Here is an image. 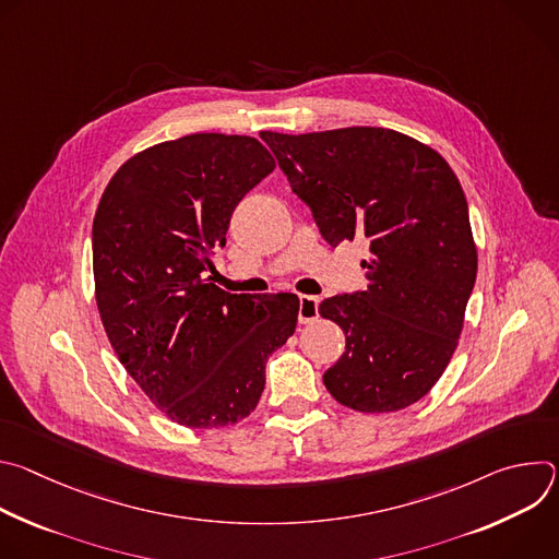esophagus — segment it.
Segmentation results:
<instances>
[{
    "label": "esophagus",
    "mask_w": 559,
    "mask_h": 559,
    "mask_svg": "<svg viewBox=\"0 0 559 559\" xmlns=\"http://www.w3.org/2000/svg\"><path fill=\"white\" fill-rule=\"evenodd\" d=\"M318 300L316 296H307V294H300L298 296V323L307 325V323H313L318 318Z\"/></svg>",
    "instance_id": "34e87169"
}]
</instances>
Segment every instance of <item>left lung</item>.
Wrapping results in <instances>:
<instances>
[{
    "label": "left lung",
    "instance_id": "left-lung-1",
    "mask_svg": "<svg viewBox=\"0 0 559 559\" xmlns=\"http://www.w3.org/2000/svg\"><path fill=\"white\" fill-rule=\"evenodd\" d=\"M330 246L367 238V289L318 307L345 332L328 391L362 414L401 412L438 382L464 328L477 250L444 158L386 128L261 132Z\"/></svg>",
    "mask_w": 559,
    "mask_h": 559
}]
</instances>
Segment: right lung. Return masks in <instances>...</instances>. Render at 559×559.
I'll list each match as a JSON object with an SVG mask.
<instances>
[{
    "label": "right lung",
    "instance_id": "right-lung-1",
    "mask_svg": "<svg viewBox=\"0 0 559 559\" xmlns=\"http://www.w3.org/2000/svg\"><path fill=\"white\" fill-rule=\"evenodd\" d=\"M274 168L254 136L197 132L130 156L97 205L104 330L126 371L177 425L218 429L248 418L267 356L296 330L294 294L248 300L203 278L234 207Z\"/></svg>",
    "mask_w": 559,
    "mask_h": 559
}]
</instances>
